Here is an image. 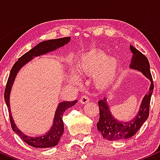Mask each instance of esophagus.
<instances>
[{"label":"esophagus","instance_id":"1","mask_svg":"<svg viewBox=\"0 0 160 160\" xmlns=\"http://www.w3.org/2000/svg\"><path fill=\"white\" fill-rule=\"evenodd\" d=\"M89 99L87 96H86V95H83V96H82L81 98L80 99V103H82V104L88 103V102H89Z\"/></svg>","mask_w":160,"mask_h":160}]
</instances>
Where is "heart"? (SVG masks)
<instances>
[{
    "mask_svg": "<svg viewBox=\"0 0 160 160\" xmlns=\"http://www.w3.org/2000/svg\"><path fill=\"white\" fill-rule=\"evenodd\" d=\"M118 62L113 57H107L102 52H95L80 57L76 65V72L80 76L95 74V82L101 88L111 85L117 76ZM73 82H78L76 75L71 77Z\"/></svg>",
    "mask_w": 160,
    "mask_h": 160,
    "instance_id": "obj_1",
    "label": "heart"
}]
</instances>
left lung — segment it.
<instances>
[{
  "label": "left lung",
  "mask_w": 160,
  "mask_h": 160,
  "mask_svg": "<svg viewBox=\"0 0 160 160\" xmlns=\"http://www.w3.org/2000/svg\"><path fill=\"white\" fill-rule=\"evenodd\" d=\"M130 50L132 52L133 56L132 57L129 67L132 69L141 71L147 78L149 79L151 84L149 91L143 98L138 113L131 121L122 122L117 120L110 111L107 98L104 97L103 99L99 101L98 106L100 112L99 120L97 122V128L104 138L109 141L123 140L132 137L136 134L149 116L150 99L153 91V82L150 71L149 61L144 54L132 46H130Z\"/></svg>",
  "instance_id": "left-lung-1"
}]
</instances>
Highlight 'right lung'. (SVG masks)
<instances>
[{
  "mask_svg": "<svg viewBox=\"0 0 160 160\" xmlns=\"http://www.w3.org/2000/svg\"><path fill=\"white\" fill-rule=\"evenodd\" d=\"M70 40H71V38L68 37V38H58V39L45 40V41L38 43L36 47H34V48H32L31 50H29L28 52L25 53L23 56L20 57L18 61L12 66L10 71V76H9L6 88H5L4 99L7 108H8L11 127L26 144L34 147V148H48L55 147L58 144V141H59L62 134L64 132V122L62 120L63 113H65L66 110L74 106L78 102V101L75 100L73 102H60L57 107L56 113H55L53 124L50 129L45 135H41V136L31 137L22 132V131H20L19 128L16 127L13 119H12L10 105V94L11 89H12V86L13 84L14 80H15L16 74H18L19 70L24 65H26L28 62H30L32 58H34V57L41 56V55L47 54V53L52 52V51L56 50L58 48L63 47L68 43Z\"/></svg>",
  "mask_w": 160,
  "mask_h": 160,
  "instance_id": "right-lung-1",
  "label": "right lung"
}]
</instances>
